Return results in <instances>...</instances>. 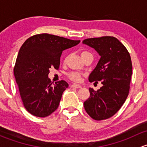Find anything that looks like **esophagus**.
Wrapping results in <instances>:
<instances>
[{
  "mask_svg": "<svg viewBox=\"0 0 147 147\" xmlns=\"http://www.w3.org/2000/svg\"><path fill=\"white\" fill-rule=\"evenodd\" d=\"M70 87H75V88H81V87H82V86L80 85V84H71Z\"/></svg>",
  "mask_w": 147,
  "mask_h": 147,
  "instance_id": "esophagus-1",
  "label": "esophagus"
}]
</instances>
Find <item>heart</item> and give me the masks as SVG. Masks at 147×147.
<instances>
[{"label": "heart", "mask_w": 147, "mask_h": 147, "mask_svg": "<svg viewBox=\"0 0 147 147\" xmlns=\"http://www.w3.org/2000/svg\"><path fill=\"white\" fill-rule=\"evenodd\" d=\"M81 55V57L84 60L87 56L90 55H92L90 52L87 51V50H83V51L81 52L80 53ZM82 74L80 73L79 72H75V71H73V72H70L69 74H68V77L70 80H72L75 81V82H80L82 79Z\"/></svg>", "instance_id": "1"}]
</instances>
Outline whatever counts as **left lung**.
Listing matches in <instances>:
<instances>
[{
	"mask_svg": "<svg viewBox=\"0 0 147 147\" xmlns=\"http://www.w3.org/2000/svg\"><path fill=\"white\" fill-rule=\"evenodd\" d=\"M82 42L101 56L89 81H100L103 84L97 91L90 88V96L84 102V109L93 119H109L119 110L129 94L132 75L129 53L112 36L87 38Z\"/></svg>",
	"mask_w": 147,
	"mask_h": 147,
	"instance_id": "1",
	"label": "left lung"
}]
</instances>
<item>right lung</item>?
I'll use <instances>...</instances> for the list:
<instances>
[{
	"label": "right lung",
	"instance_id": "add662e5",
	"mask_svg": "<svg viewBox=\"0 0 147 147\" xmlns=\"http://www.w3.org/2000/svg\"><path fill=\"white\" fill-rule=\"evenodd\" d=\"M80 42L42 33L30 37L21 46L13 72L23 105L31 115L45 117L57 109L69 84L65 80L53 84L49 69H58L63 50Z\"/></svg>",
	"mask_w": 147,
	"mask_h": 147
}]
</instances>
